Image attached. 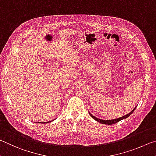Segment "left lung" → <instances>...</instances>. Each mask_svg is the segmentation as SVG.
I'll use <instances>...</instances> for the list:
<instances>
[{
    "instance_id": "left-lung-1",
    "label": "left lung",
    "mask_w": 156,
    "mask_h": 156,
    "mask_svg": "<svg viewBox=\"0 0 156 156\" xmlns=\"http://www.w3.org/2000/svg\"><path fill=\"white\" fill-rule=\"evenodd\" d=\"M136 108H133V110H132V111H131L129 114H126V115H125V116H122V117H120V118H118V119H112V120H103V119H99L97 118V117L94 116L91 113H90V112H89V114H90V116L92 119H94L95 120V121H97V122H100V123H102V124H104V125H113V124L116 123V122H119L120 121H121V120L125 119H127V117H129V116L131 115V114H132V113H133V112L135 110Z\"/></svg>"
}]
</instances>
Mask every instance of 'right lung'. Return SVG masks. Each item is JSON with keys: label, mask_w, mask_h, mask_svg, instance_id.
I'll list each match as a JSON object with an SVG mask.
<instances>
[{"label": "right lung", "mask_w": 156, "mask_h": 156, "mask_svg": "<svg viewBox=\"0 0 156 156\" xmlns=\"http://www.w3.org/2000/svg\"><path fill=\"white\" fill-rule=\"evenodd\" d=\"M55 120V119H54ZM54 120H51V121H48V122H42V123H48V122H51V121H54ZM41 123V122H40Z\"/></svg>", "instance_id": "obj_1"}]
</instances>
